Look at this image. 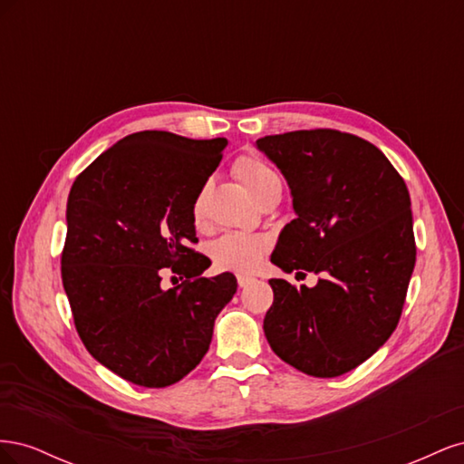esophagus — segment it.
<instances>
[{
	"label": "esophagus",
	"mask_w": 464,
	"mask_h": 464,
	"mask_svg": "<svg viewBox=\"0 0 464 464\" xmlns=\"http://www.w3.org/2000/svg\"><path fill=\"white\" fill-rule=\"evenodd\" d=\"M251 283H256V278H254V276L237 275V285H240V288H246V286H249Z\"/></svg>",
	"instance_id": "obj_1"
}]
</instances>
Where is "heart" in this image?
<instances>
[{
  "instance_id": "1",
  "label": "heart",
  "mask_w": 464,
  "mask_h": 464,
  "mask_svg": "<svg viewBox=\"0 0 464 464\" xmlns=\"http://www.w3.org/2000/svg\"><path fill=\"white\" fill-rule=\"evenodd\" d=\"M234 174L242 181L246 191L259 201L266 193L283 189V181L273 168L254 154H244V157L234 162ZM203 213V191L193 201V218L199 220ZM266 251H269V240L256 234L230 232L220 236L218 240L210 246V257H213L218 269L234 271V273H251L261 265Z\"/></svg>"
}]
</instances>
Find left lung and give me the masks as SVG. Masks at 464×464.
Listing matches in <instances>:
<instances>
[{
  "label": "left lung",
  "mask_w": 464,
  "mask_h": 464,
  "mask_svg": "<svg viewBox=\"0 0 464 464\" xmlns=\"http://www.w3.org/2000/svg\"><path fill=\"white\" fill-rule=\"evenodd\" d=\"M257 149L286 178L296 213L271 263L321 275L314 288L269 280L265 336L296 370L343 375L375 354L401 319L416 263L409 189L382 150L350 133L266 135Z\"/></svg>",
  "instance_id": "8db88e82"
}]
</instances>
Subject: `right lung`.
<instances>
[{
    "label": "right lung",
    "instance_id": "obj_1",
    "mask_svg": "<svg viewBox=\"0 0 464 464\" xmlns=\"http://www.w3.org/2000/svg\"><path fill=\"white\" fill-rule=\"evenodd\" d=\"M227 145L224 137L131 133L69 191L63 288L82 344L125 382L159 389L186 377L236 294V276H201L210 261L189 247L198 244L193 201ZM166 272L187 280L164 291Z\"/></svg>",
    "mask_w": 464,
    "mask_h": 464
}]
</instances>
